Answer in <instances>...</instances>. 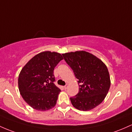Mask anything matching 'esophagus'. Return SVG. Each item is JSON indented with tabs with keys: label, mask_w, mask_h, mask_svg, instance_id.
<instances>
[{
	"label": "esophagus",
	"mask_w": 132,
	"mask_h": 132,
	"mask_svg": "<svg viewBox=\"0 0 132 132\" xmlns=\"http://www.w3.org/2000/svg\"><path fill=\"white\" fill-rule=\"evenodd\" d=\"M64 88L65 89H67V88H68V85H65V86H64Z\"/></svg>",
	"instance_id": "34e87169"
}]
</instances>
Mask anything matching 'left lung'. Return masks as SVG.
Wrapping results in <instances>:
<instances>
[{
	"instance_id": "obj_1",
	"label": "left lung",
	"mask_w": 132,
	"mask_h": 132,
	"mask_svg": "<svg viewBox=\"0 0 132 132\" xmlns=\"http://www.w3.org/2000/svg\"><path fill=\"white\" fill-rule=\"evenodd\" d=\"M62 55L78 79L79 92L70 98L73 106L79 110L88 111L99 105L110 87L106 65L95 56L83 51Z\"/></svg>"
}]
</instances>
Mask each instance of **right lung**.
<instances>
[{
  "mask_svg": "<svg viewBox=\"0 0 132 132\" xmlns=\"http://www.w3.org/2000/svg\"><path fill=\"white\" fill-rule=\"evenodd\" d=\"M63 56L45 51L36 55L22 69L18 78L21 96L32 108L46 111L56 104L61 89L54 85V68Z\"/></svg>",
  "mask_w": 132,
  "mask_h": 132,
  "instance_id": "obj_1",
  "label": "right lung"
}]
</instances>
